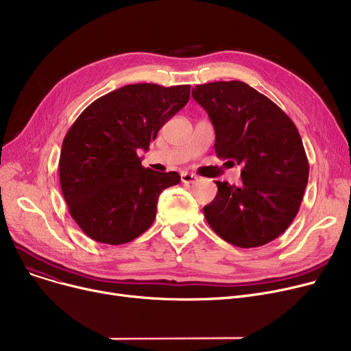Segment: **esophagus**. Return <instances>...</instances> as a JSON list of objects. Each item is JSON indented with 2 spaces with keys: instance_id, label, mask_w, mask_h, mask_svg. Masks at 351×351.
Returning a JSON list of instances; mask_svg holds the SVG:
<instances>
[{
  "instance_id": "esophagus-1",
  "label": "esophagus",
  "mask_w": 351,
  "mask_h": 351,
  "mask_svg": "<svg viewBox=\"0 0 351 351\" xmlns=\"http://www.w3.org/2000/svg\"><path fill=\"white\" fill-rule=\"evenodd\" d=\"M180 180H182V183H186V185H193V183L197 182V178H196V175H193V173L183 172V173L180 175Z\"/></svg>"
}]
</instances>
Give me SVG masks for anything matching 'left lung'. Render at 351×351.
<instances>
[{
  "mask_svg": "<svg viewBox=\"0 0 351 351\" xmlns=\"http://www.w3.org/2000/svg\"><path fill=\"white\" fill-rule=\"evenodd\" d=\"M192 97L213 123L217 158L243 166L239 186L215 182L217 193L204 208L209 226L237 247L274 241L296 217L308 180L296 125L273 101L241 81L196 85Z\"/></svg>",
  "mask_w": 351,
  "mask_h": 351,
  "instance_id": "obj_1",
  "label": "left lung"
}]
</instances>
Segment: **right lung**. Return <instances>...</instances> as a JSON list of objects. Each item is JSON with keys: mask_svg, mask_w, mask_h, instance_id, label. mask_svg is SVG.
I'll list each match as a JSON object with an SVG mask.
<instances>
[{"mask_svg": "<svg viewBox=\"0 0 351 351\" xmlns=\"http://www.w3.org/2000/svg\"><path fill=\"white\" fill-rule=\"evenodd\" d=\"M189 97L191 85H125L72 123L62 142L60 183L69 215L86 236L117 246L152 226L160 192L180 176L145 169L138 151L149 149Z\"/></svg>", "mask_w": 351, "mask_h": 351, "instance_id": "1", "label": "right lung"}]
</instances>
